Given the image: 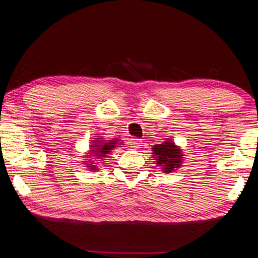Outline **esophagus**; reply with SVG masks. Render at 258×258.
Returning <instances> with one entry per match:
<instances>
[{
  "label": "esophagus",
  "mask_w": 258,
  "mask_h": 258,
  "mask_svg": "<svg viewBox=\"0 0 258 258\" xmlns=\"http://www.w3.org/2000/svg\"><path fill=\"white\" fill-rule=\"evenodd\" d=\"M141 145H142V141L140 139H132V140H130V146H132L134 149L140 148Z\"/></svg>",
  "instance_id": "obj_1"
}]
</instances>
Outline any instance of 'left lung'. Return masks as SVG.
I'll list each match as a JSON object with an SVG mask.
<instances>
[{
  "label": "left lung",
  "instance_id": "obj_1",
  "mask_svg": "<svg viewBox=\"0 0 258 258\" xmlns=\"http://www.w3.org/2000/svg\"><path fill=\"white\" fill-rule=\"evenodd\" d=\"M153 152L155 154L156 163L163 167L165 173L173 172L174 168H178L181 163V153L180 149L176 148L173 142L166 141L162 145H158L153 148Z\"/></svg>",
  "mask_w": 258,
  "mask_h": 258
}]
</instances>
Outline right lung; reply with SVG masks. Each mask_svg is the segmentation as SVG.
I'll list each match as a JSON object with an SVG mask.
<instances>
[{
    "mask_svg": "<svg viewBox=\"0 0 258 258\" xmlns=\"http://www.w3.org/2000/svg\"><path fill=\"white\" fill-rule=\"evenodd\" d=\"M96 145H92L91 147H93L95 149L93 150V153L96 154V158H104L106 154L110 153V150L112 148H115L116 145H117V140L115 141H109L108 143H99V141H95ZM91 167V170L92 169H96V166H89Z\"/></svg>",
    "mask_w": 258,
    "mask_h": 258,
    "instance_id": "1",
    "label": "right lung"
}]
</instances>
